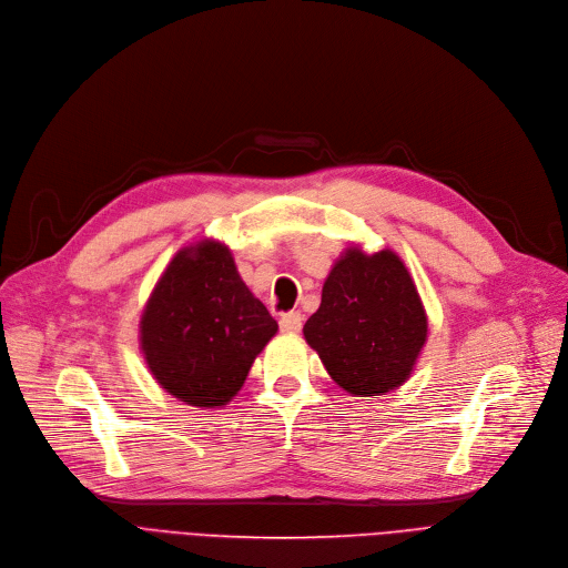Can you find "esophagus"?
<instances>
[{"label": "esophagus", "mask_w": 568, "mask_h": 568, "mask_svg": "<svg viewBox=\"0 0 568 568\" xmlns=\"http://www.w3.org/2000/svg\"><path fill=\"white\" fill-rule=\"evenodd\" d=\"M303 326V315L301 313H287L281 317V331L283 333H298Z\"/></svg>", "instance_id": "34e87169"}]
</instances>
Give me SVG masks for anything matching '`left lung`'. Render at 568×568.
Wrapping results in <instances>:
<instances>
[{
  "label": "left lung",
  "mask_w": 568,
  "mask_h": 568,
  "mask_svg": "<svg viewBox=\"0 0 568 568\" xmlns=\"http://www.w3.org/2000/svg\"><path fill=\"white\" fill-rule=\"evenodd\" d=\"M303 337L351 396H381L415 372L428 317L405 263L392 251L348 246L324 281Z\"/></svg>",
  "instance_id": "left-lung-1"
}]
</instances>
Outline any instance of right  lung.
<instances>
[{
  "instance_id": "right-lung-1",
  "label": "right lung",
  "mask_w": 568,
  "mask_h": 568,
  "mask_svg": "<svg viewBox=\"0 0 568 568\" xmlns=\"http://www.w3.org/2000/svg\"><path fill=\"white\" fill-rule=\"evenodd\" d=\"M278 324L237 274L231 248L199 240L176 251L140 317V351L156 383L194 407H224Z\"/></svg>"
}]
</instances>
